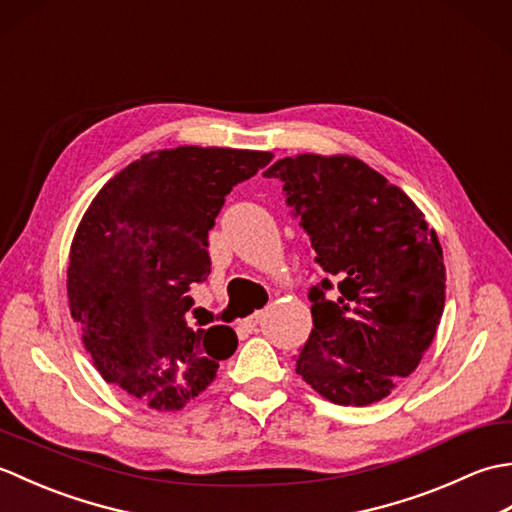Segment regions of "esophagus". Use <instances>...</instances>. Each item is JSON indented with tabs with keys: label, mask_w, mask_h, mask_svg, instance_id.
<instances>
[{
	"label": "esophagus",
	"mask_w": 512,
	"mask_h": 512,
	"mask_svg": "<svg viewBox=\"0 0 512 512\" xmlns=\"http://www.w3.org/2000/svg\"><path fill=\"white\" fill-rule=\"evenodd\" d=\"M259 323H262V312H255V314H250L248 319L239 321V328H242L244 332H255Z\"/></svg>",
	"instance_id": "obj_1"
}]
</instances>
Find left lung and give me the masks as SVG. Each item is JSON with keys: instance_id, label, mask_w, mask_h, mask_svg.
Masks as SVG:
<instances>
[{"instance_id": "obj_1", "label": "left lung", "mask_w": 512, "mask_h": 512, "mask_svg": "<svg viewBox=\"0 0 512 512\" xmlns=\"http://www.w3.org/2000/svg\"><path fill=\"white\" fill-rule=\"evenodd\" d=\"M310 235L325 279L297 374L334 405L391 394L422 361L444 310L438 235L409 195L354 156L299 154L264 171Z\"/></svg>"}]
</instances>
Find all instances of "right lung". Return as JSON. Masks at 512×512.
<instances>
[{"mask_svg": "<svg viewBox=\"0 0 512 512\" xmlns=\"http://www.w3.org/2000/svg\"><path fill=\"white\" fill-rule=\"evenodd\" d=\"M270 151L176 147L105 184L70 246L68 301L94 367L156 411H178L237 350L228 325L193 330L191 284L211 273L209 231L237 182Z\"/></svg>", "mask_w": 512, "mask_h": 512, "instance_id": "add662e5", "label": "right lung"}]
</instances>
